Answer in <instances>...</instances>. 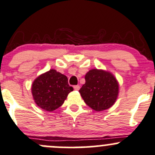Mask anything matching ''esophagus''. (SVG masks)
Here are the masks:
<instances>
[{
	"label": "esophagus",
	"instance_id": "obj_1",
	"mask_svg": "<svg viewBox=\"0 0 155 155\" xmlns=\"http://www.w3.org/2000/svg\"><path fill=\"white\" fill-rule=\"evenodd\" d=\"M74 88L75 91H79V90L80 89V87H79V85H76L74 87Z\"/></svg>",
	"mask_w": 155,
	"mask_h": 155
}]
</instances>
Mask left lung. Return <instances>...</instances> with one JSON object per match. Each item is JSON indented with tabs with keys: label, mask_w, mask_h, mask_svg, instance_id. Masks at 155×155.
<instances>
[{
	"label": "left lung",
	"mask_w": 155,
	"mask_h": 155,
	"mask_svg": "<svg viewBox=\"0 0 155 155\" xmlns=\"http://www.w3.org/2000/svg\"><path fill=\"white\" fill-rule=\"evenodd\" d=\"M85 84L79 90L87 105L99 112L107 110L115 103L119 93V84L111 72L91 69L87 73Z\"/></svg>",
	"instance_id": "1"
}]
</instances>
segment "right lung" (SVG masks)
<instances>
[{
    "label": "right lung",
    "instance_id": "1",
    "mask_svg": "<svg viewBox=\"0 0 155 155\" xmlns=\"http://www.w3.org/2000/svg\"><path fill=\"white\" fill-rule=\"evenodd\" d=\"M74 91L67 76L51 69L37 76L31 84V94L39 107L52 112L63 104L68 95Z\"/></svg>",
    "mask_w": 155,
    "mask_h": 155
}]
</instances>
